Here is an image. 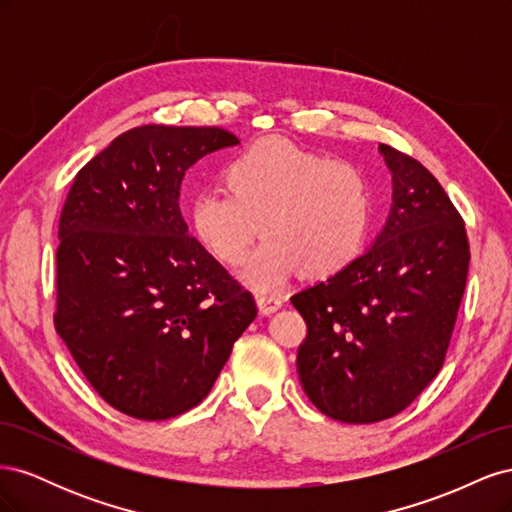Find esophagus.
<instances>
[{"mask_svg": "<svg viewBox=\"0 0 512 512\" xmlns=\"http://www.w3.org/2000/svg\"><path fill=\"white\" fill-rule=\"evenodd\" d=\"M256 303H258V309L265 316L269 314H275L277 309H280L284 305L282 297H277V294H269V292H258L256 294Z\"/></svg>", "mask_w": 512, "mask_h": 512, "instance_id": "obj_1", "label": "esophagus"}]
</instances>
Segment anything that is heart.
<instances>
[{
    "instance_id": "heart-1",
    "label": "heart",
    "mask_w": 512,
    "mask_h": 512,
    "mask_svg": "<svg viewBox=\"0 0 512 512\" xmlns=\"http://www.w3.org/2000/svg\"><path fill=\"white\" fill-rule=\"evenodd\" d=\"M226 185L194 194V235L224 265H237L258 237L267 239L247 258L243 280L256 290L282 286L299 269L327 280L361 256L374 222V190L350 162L262 138L226 164Z\"/></svg>"
}]
</instances>
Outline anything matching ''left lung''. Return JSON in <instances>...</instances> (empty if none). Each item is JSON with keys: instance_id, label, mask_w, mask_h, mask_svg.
I'll return each instance as SVG.
<instances>
[{"instance_id": "left-lung-1", "label": "left lung", "mask_w": 512, "mask_h": 512, "mask_svg": "<svg viewBox=\"0 0 512 512\" xmlns=\"http://www.w3.org/2000/svg\"><path fill=\"white\" fill-rule=\"evenodd\" d=\"M380 153L393 205L374 245L290 299L307 324L297 354L303 391L352 425L399 414L438 376L470 265L466 226L438 179L389 145Z\"/></svg>"}]
</instances>
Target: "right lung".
<instances>
[{
    "label": "right lung",
    "mask_w": 512,
    "mask_h": 512,
    "mask_svg": "<svg viewBox=\"0 0 512 512\" xmlns=\"http://www.w3.org/2000/svg\"><path fill=\"white\" fill-rule=\"evenodd\" d=\"M235 145L222 128L128 130L61 211L55 329L106 404L141 421L198 406L258 314L179 209L185 170Z\"/></svg>",
    "instance_id": "add662e5"
}]
</instances>
